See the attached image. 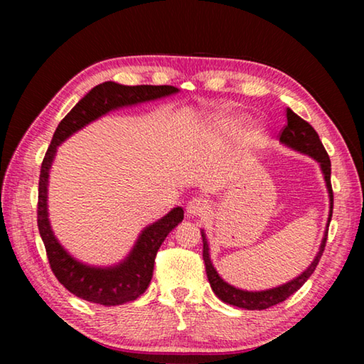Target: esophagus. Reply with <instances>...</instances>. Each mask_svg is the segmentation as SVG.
I'll use <instances>...</instances> for the list:
<instances>
[{
    "mask_svg": "<svg viewBox=\"0 0 364 364\" xmlns=\"http://www.w3.org/2000/svg\"><path fill=\"white\" fill-rule=\"evenodd\" d=\"M208 210V202L204 199V197H194L191 199L186 205V212L191 215V217H197V215H202Z\"/></svg>",
    "mask_w": 364,
    "mask_h": 364,
    "instance_id": "1",
    "label": "esophagus"
}]
</instances>
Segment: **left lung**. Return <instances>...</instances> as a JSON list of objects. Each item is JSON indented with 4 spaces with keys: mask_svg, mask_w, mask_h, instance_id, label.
<instances>
[{
    "mask_svg": "<svg viewBox=\"0 0 364 364\" xmlns=\"http://www.w3.org/2000/svg\"><path fill=\"white\" fill-rule=\"evenodd\" d=\"M286 119H287V123L279 133L281 143H284L286 146L292 147V149L299 152L308 154V156H311L313 159L318 160L319 165H321L326 186H328L329 197H331V212H329V221H328V226H329L331 217H332V208H334V194H332V186H331V159L328 156V152H326L321 139L318 136V133L315 132V128H313L310 123L305 122L304 119H300V117L297 114H294L289 107L286 109ZM200 234H202V242H204L202 257H204L207 278L212 286V291L220 300H223L225 304L245 308V310H267V308L281 304V301H284L286 299L291 297L292 294L297 292L299 289L305 284L306 279L313 274V271L316 269L319 258H321L326 247V241H328V231H326L316 258L313 260L310 267H308L304 273L299 276V278H295L291 282H287V284H282L279 287L268 289V291L247 292V291H241V289L230 286L228 282H225L220 278L217 269L213 268V264L210 262V255H208V244H207L205 234L204 231H200Z\"/></svg>",
    "mask_w": 364,
    "mask_h": 364,
    "instance_id": "obj_1",
    "label": "left lung"
}]
</instances>
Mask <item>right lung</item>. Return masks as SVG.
Wrapping results in <instances>:
<instances>
[{"label":"right lung","instance_id":"obj_1","mask_svg":"<svg viewBox=\"0 0 364 364\" xmlns=\"http://www.w3.org/2000/svg\"><path fill=\"white\" fill-rule=\"evenodd\" d=\"M176 91L178 88L170 85L125 86L115 82L101 83L95 86L83 100H80L77 106L60 120L53 134L51 144L48 147L40 170L38 208H36L38 217H36V221H38V231L43 244H45L49 267H51L54 276L67 291L80 299L106 306L122 305L127 301L136 300L151 284L157 250L165 241V237L168 236V232L178 223H181L184 212L181 207H176L164 218L147 226L141 232L132 254L117 267L93 268L73 260L56 241L48 220V176L54 154H56V147L72 133L80 130L86 123L96 120L97 117L107 114L109 110L152 101L157 97L173 95Z\"/></svg>","mask_w":364,"mask_h":364}]
</instances>
